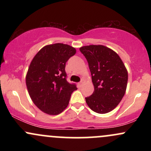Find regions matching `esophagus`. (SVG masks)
<instances>
[{"label":"esophagus","mask_w":151,"mask_h":151,"mask_svg":"<svg viewBox=\"0 0 151 151\" xmlns=\"http://www.w3.org/2000/svg\"><path fill=\"white\" fill-rule=\"evenodd\" d=\"M83 83H84V82H83V81H80V82H79V83H78V86H80V87H81V86H82Z\"/></svg>","instance_id":"obj_1"}]
</instances>
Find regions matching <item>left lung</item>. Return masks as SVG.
I'll list each match as a JSON object with an SVG mask.
<instances>
[{
  "label": "left lung",
  "instance_id": "1",
  "mask_svg": "<svg viewBox=\"0 0 151 151\" xmlns=\"http://www.w3.org/2000/svg\"><path fill=\"white\" fill-rule=\"evenodd\" d=\"M79 50L89 64L94 86L92 94L85 98L86 104L96 113H109L125 94L127 70L119 55L107 47L91 45L81 47Z\"/></svg>",
  "mask_w": 151,
  "mask_h": 151
}]
</instances>
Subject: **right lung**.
I'll use <instances>...</instances> for the list:
<instances>
[{
	"mask_svg": "<svg viewBox=\"0 0 151 151\" xmlns=\"http://www.w3.org/2000/svg\"><path fill=\"white\" fill-rule=\"evenodd\" d=\"M76 53L73 47L62 43L46 45L36 54L26 74V86L36 106L49 115L62 113L71 94L77 89L66 79L65 65Z\"/></svg>",
	"mask_w": 151,
	"mask_h": 151,
	"instance_id": "1",
	"label": "right lung"
}]
</instances>
